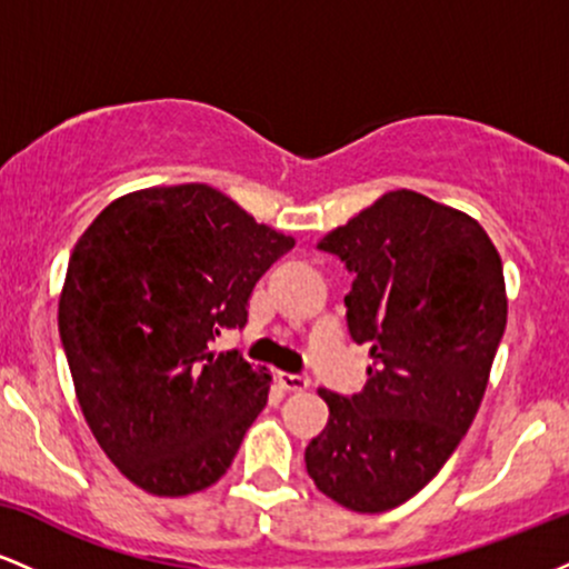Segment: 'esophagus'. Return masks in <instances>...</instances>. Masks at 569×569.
<instances>
[{
	"label": "esophagus",
	"instance_id": "34e87169",
	"mask_svg": "<svg viewBox=\"0 0 569 569\" xmlns=\"http://www.w3.org/2000/svg\"><path fill=\"white\" fill-rule=\"evenodd\" d=\"M278 382L283 385L286 390H307V388H310V377H307V375H289V371H280Z\"/></svg>",
	"mask_w": 569,
	"mask_h": 569
}]
</instances>
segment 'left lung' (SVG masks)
<instances>
[{
    "label": "left lung",
    "mask_w": 569,
    "mask_h": 569,
    "mask_svg": "<svg viewBox=\"0 0 569 569\" xmlns=\"http://www.w3.org/2000/svg\"><path fill=\"white\" fill-rule=\"evenodd\" d=\"M348 267L352 342L367 388L318 390L329 422L305 449L323 495L361 513L401 506L471 428L506 331V280L479 221L411 189L382 194L318 240Z\"/></svg>",
    "instance_id": "obj_1"
}]
</instances>
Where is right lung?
Instances as JSON below:
<instances>
[{"label": "right lung", "instance_id": "right-lung-1", "mask_svg": "<svg viewBox=\"0 0 569 569\" xmlns=\"http://www.w3.org/2000/svg\"><path fill=\"white\" fill-rule=\"evenodd\" d=\"M291 248L206 184L126 194L84 230L58 331L84 420L136 487L181 498L232 466L270 375L208 345L243 329L253 286Z\"/></svg>", "mask_w": 569, "mask_h": 569}]
</instances>
